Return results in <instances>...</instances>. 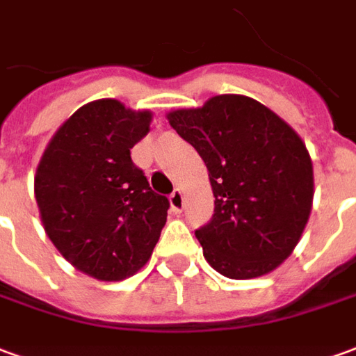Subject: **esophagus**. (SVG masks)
<instances>
[{
    "label": "esophagus",
    "mask_w": 356,
    "mask_h": 356,
    "mask_svg": "<svg viewBox=\"0 0 356 356\" xmlns=\"http://www.w3.org/2000/svg\"><path fill=\"white\" fill-rule=\"evenodd\" d=\"M170 204L173 212H183V206H185V195H183V191L175 188L170 196Z\"/></svg>",
    "instance_id": "1"
}]
</instances>
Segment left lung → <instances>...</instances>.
<instances>
[{"mask_svg": "<svg viewBox=\"0 0 356 356\" xmlns=\"http://www.w3.org/2000/svg\"><path fill=\"white\" fill-rule=\"evenodd\" d=\"M168 121L208 168L213 216L195 231L206 262L231 280L280 268L312 210L314 173L302 138L264 104L241 94L173 109Z\"/></svg>", "mask_w": 356, "mask_h": 356, "instance_id": "obj_1", "label": "left lung"}]
</instances>
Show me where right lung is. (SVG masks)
<instances>
[{"label":"right lung","mask_w":356,"mask_h":356,"mask_svg":"<svg viewBox=\"0 0 356 356\" xmlns=\"http://www.w3.org/2000/svg\"><path fill=\"white\" fill-rule=\"evenodd\" d=\"M152 111L104 98L84 104L56 131L40 158L34 196L40 220L67 262L100 282L143 268L168 220L131 148L150 131Z\"/></svg>","instance_id":"add662e5"}]
</instances>
